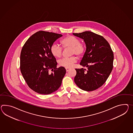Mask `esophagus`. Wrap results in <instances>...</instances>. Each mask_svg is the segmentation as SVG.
<instances>
[{"instance_id": "34e87169", "label": "esophagus", "mask_w": 133, "mask_h": 133, "mask_svg": "<svg viewBox=\"0 0 133 133\" xmlns=\"http://www.w3.org/2000/svg\"><path fill=\"white\" fill-rule=\"evenodd\" d=\"M65 69H66V71H69V70H70V69L68 68H65Z\"/></svg>"}]
</instances>
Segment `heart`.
Wrapping results in <instances>:
<instances>
[{
  "label": "heart",
  "instance_id": "obj_1",
  "mask_svg": "<svg viewBox=\"0 0 133 133\" xmlns=\"http://www.w3.org/2000/svg\"><path fill=\"white\" fill-rule=\"evenodd\" d=\"M61 44L64 49L71 48V54L75 55L78 58L82 57L85 51V46L80 42V40L74 36H68L61 41ZM62 47L56 44H53L50 48V52L54 57L59 58L62 55ZM76 58L75 56L63 58L59 61V64L65 68H71L76 63Z\"/></svg>",
  "mask_w": 133,
  "mask_h": 133
}]
</instances>
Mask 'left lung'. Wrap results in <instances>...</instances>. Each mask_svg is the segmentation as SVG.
Returning <instances> with one entry per match:
<instances>
[{
	"instance_id": "1",
	"label": "left lung",
	"mask_w": 133,
	"mask_h": 133,
	"mask_svg": "<svg viewBox=\"0 0 133 133\" xmlns=\"http://www.w3.org/2000/svg\"><path fill=\"white\" fill-rule=\"evenodd\" d=\"M73 35L83 39L87 48L80 64L87 69H75V83L83 90H96L105 83L112 70L113 51L102 36L90 31Z\"/></svg>"
}]
</instances>
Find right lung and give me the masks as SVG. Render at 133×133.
<instances>
[{
    "label": "right lung",
    "instance_id": "obj_1",
    "mask_svg": "<svg viewBox=\"0 0 133 133\" xmlns=\"http://www.w3.org/2000/svg\"><path fill=\"white\" fill-rule=\"evenodd\" d=\"M62 35L40 31L35 33L23 46L20 55V70L31 89L47 95L57 90L66 74L63 67L57 68V62L50 48ZM51 69L54 71L49 74Z\"/></svg>",
    "mask_w": 133,
    "mask_h": 133
}]
</instances>
